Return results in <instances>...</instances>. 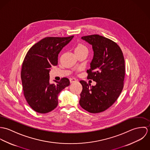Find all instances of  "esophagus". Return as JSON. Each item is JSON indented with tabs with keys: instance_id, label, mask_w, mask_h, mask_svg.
I'll return each mask as SVG.
<instances>
[{
	"instance_id": "esophagus-1",
	"label": "esophagus",
	"mask_w": 150,
	"mask_h": 150,
	"mask_svg": "<svg viewBox=\"0 0 150 150\" xmlns=\"http://www.w3.org/2000/svg\"><path fill=\"white\" fill-rule=\"evenodd\" d=\"M77 81V80L76 79H75V78H70V83H74V82Z\"/></svg>"
}]
</instances>
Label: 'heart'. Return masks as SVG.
<instances>
[{"label":"heart","mask_w":150,"mask_h":150,"mask_svg":"<svg viewBox=\"0 0 150 150\" xmlns=\"http://www.w3.org/2000/svg\"><path fill=\"white\" fill-rule=\"evenodd\" d=\"M74 52L76 54L88 52V48L83 43H78L74 47Z\"/></svg>","instance_id":"b5f03b06"}]
</instances>
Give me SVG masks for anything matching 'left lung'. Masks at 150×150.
Instances as JSON below:
<instances>
[{"label":"left lung","instance_id":"left-lung-1","mask_svg":"<svg viewBox=\"0 0 150 150\" xmlns=\"http://www.w3.org/2000/svg\"><path fill=\"white\" fill-rule=\"evenodd\" d=\"M81 39L92 45L94 55L87 79L96 84L90 86L84 80L80 81L83 90L79 103L91 113H99L111 106L123 89L125 59L119 45L108 38L92 35Z\"/></svg>","mask_w":150,"mask_h":150}]
</instances>
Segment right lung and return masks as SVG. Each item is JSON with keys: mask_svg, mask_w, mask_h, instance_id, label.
I'll list each match as a JSON object with an SVG mask.
<instances>
[{"mask_svg": "<svg viewBox=\"0 0 150 150\" xmlns=\"http://www.w3.org/2000/svg\"><path fill=\"white\" fill-rule=\"evenodd\" d=\"M73 37L45 38L26 53L22 65V84L26 100L34 111L45 114L53 110L58 104V93L70 85L66 77L50 84L49 71L58 64L59 53Z\"/></svg>", "mask_w": 150, "mask_h": 150, "instance_id": "add662e5", "label": "right lung"}]
</instances>
